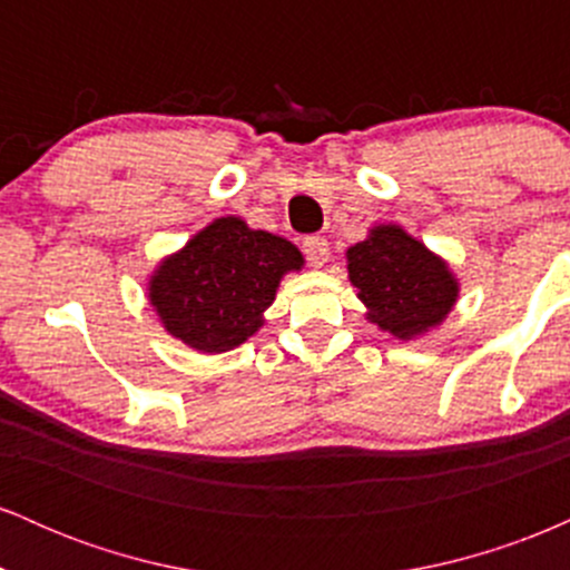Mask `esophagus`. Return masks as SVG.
<instances>
[{
	"label": "esophagus",
	"mask_w": 570,
	"mask_h": 570,
	"mask_svg": "<svg viewBox=\"0 0 570 570\" xmlns=\"http://www.w3.org/2000/svg\"><path fill=\"white\" fill-rule=\"evenodd\" d=\"M303 252L307 254V259H311V265L322 267L326 259H330V244H326L324 235H307L303 240Z\"/></svg>",
	"instance_id": "1"
}]
</instances>
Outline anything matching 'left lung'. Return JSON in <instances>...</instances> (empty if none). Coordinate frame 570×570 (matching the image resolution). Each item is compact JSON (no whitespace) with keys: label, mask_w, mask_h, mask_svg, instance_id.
<instances>
[{"label":"left lung","mask_w":570,"mask_h":570,"mask_svg":"<svg viewBox=\"0 0 570 570\" xmlns=\"http://www.w3.org/2000/svg\"><path fill=\"white\" fill-rule=\"evenodd\" d=\"M348 273L370 322L402 340L440 324L458 297L448 265L396 225L375 227L351 246Z\"/></svg>","instance_id":"8db88e82"}]
</instances>
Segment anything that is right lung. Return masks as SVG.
<instances>
[{
    "label": "right lung",
    "mask_w": 570,
    "mask_h": 570,
    "mask_svg": "<svg viewBox=\"0 0 570 570\" xmlns=\"http://www.w3.org/2000/svg\"><path fill=\"white\" fill-rule=\"evenodd\" d=\"M299 265L303 254L289 240L222 217L160 265L149 299L174 337L203 353H222L263 326L281 276Z\"/></svg>",
    "instance_id": "1"
}]
</instances>
